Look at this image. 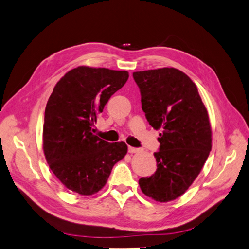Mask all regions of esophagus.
Returning a JSON list of instances; mask_svg holds the SVG:
<instances>
[{
  "instance_id": "34e87169",
  "label": "esophagus",
  "mask_w": 249,
  "mask_h": 249,
  "mask_svg": "<svg viewBox=\"0 0 249 249\" xmlns=\"http://www.w3.org/2000/svg\"><path fill=\"white\" fill-rule=\"evenodd\" d=\"M140 150V148H136V147H131V146H129L128 147V151L130 152V154H137V152H139Z\"/></svg>"
}]
</instances>
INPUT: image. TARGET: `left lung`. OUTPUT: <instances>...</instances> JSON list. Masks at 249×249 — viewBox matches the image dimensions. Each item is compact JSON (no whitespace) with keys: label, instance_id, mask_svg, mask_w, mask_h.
<instances>
[{"label":"left lung","instance_id":"obj_1","mask_svg":"<svg viewBox=\"0 0 249 249\" xmlns=\"http://www.w3.org/2000/svg\"><path fill=\"white\" fill-rule=\"evenodd\" d=\"M132 75L146 119L161 130L156 173L141 178L139 185L157 202L176 200L196 179L212 150L207 109L195 83L179 69L164 67Z\"/></svg>","mask_w":249,"mask_h":249}]
</instances>
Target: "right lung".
I'll return each instance as SVG.
<instances>
[{
    "instance_id": "1",
    "label": "right lung",
    "mask_w": 249,
    "mask_h": 249,
    "mask_svg": "<svg viewBox=\"0 0 249 249\" xmlns=\"http://www.w3.org/2000/svg\"><path fill=\"white\" fill-rule=\"evenodd\" d=\"M125 70L79 66L56 83L45 108L43 150L53 175L82 196L105 186L113 165L127 154L123 142L108 143L92 126L111 95L128 80Z\"/></svg>"
}]
</instances>
